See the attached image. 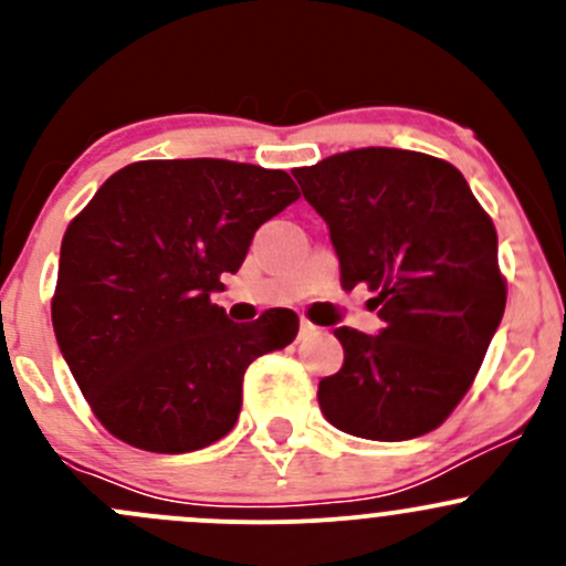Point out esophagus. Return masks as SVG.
I'll return each mask as SVG.
<instances>
[{
    "label": "esophagus",
    "instance_id": "esophagus-1",
    "mask_svg": "<svg viewBox=\"0 0 566 566\" xmlns=\"http://www.w3.org/2000/svg\"><path fill=\"white\" fill-rule=\"evenodd\" d=\"M317 331V325H312L310 319H301V336H310V334H315Z\"/></svg>",
    "mask_w": 566,
    "mask_h": 566
}]
</instances>
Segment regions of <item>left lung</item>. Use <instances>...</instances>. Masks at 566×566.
Here are the masks:
<instances>
[{"label":"left lung","mask_w":566,"mask_h":566,"mask_svg":"<svg viewBox=\"0 0 566 566\" xmlns=\"http://www.w3.org/2000/svg\"><path fill=\"white\" fill-rule=\"evenodd\" d=\"M328 224L342 287L375 293L378 334L334 331L345 364L317 402L342 432L408 441L436 430L476 378L504 317L499 235L452 164L397 147L295 169Z\"/></svg>","instance_id":"obj_1"}]
</instances>
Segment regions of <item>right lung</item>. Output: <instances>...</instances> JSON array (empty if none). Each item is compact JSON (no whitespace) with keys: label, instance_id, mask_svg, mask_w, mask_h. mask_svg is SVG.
<instances>
[{"label":"right lung","instance_id":"obj_1","mask_svg":"<svg viewBox=\"0 0 566 566\" xmlns=\"http://www.w3.org/2000/svg\"><path fill=\"white\" fill-rule=\"evenodd\" d=\"M301 193L282 169L221 158L136 161L71 221L51 301L56 345L101 424L158 454L235 427L243 375L298 334L293 310L232 323L210 295Z\"/></svg>","mask_w":566,"mask_h":566}]
</instances>
